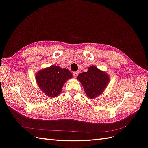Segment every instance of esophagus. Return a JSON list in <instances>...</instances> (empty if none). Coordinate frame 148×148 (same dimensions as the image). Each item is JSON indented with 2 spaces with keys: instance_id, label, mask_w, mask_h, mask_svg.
<instances>
[{
  "instance_id": "34e87169",
  "label": "esophagus",
  "mask_w": 148,
  "mask_h": 148,
  "mask_svg": "<svg viewBox=\"0 0 148 148\" xmlns=\"http://www.w3.org/2000/svg\"><path fill=\"white\" fill-rule=\"evenodd\" d=\"M78 72H74L73 73V77L75 78H77V77H78Z\"/></svg>"
}]
</instances>
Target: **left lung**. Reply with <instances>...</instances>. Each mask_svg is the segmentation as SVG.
<instances>
[{
  "instance_id": "8db88e82",
  "label": "left lung",
  "mask_w": 148,
  "mask_h": 148,
  "mask_svg": "<svg viewBox=\"0 0 148 148\" xmlns=\"http://www.w3.org/2000/svg\"><path fill=\"white\" fill-rule=\"evenodd\" d=\"M77 79L82 83L87 96L90 99H95L104 92L109 84L110 77L105 71L91 65L86 72L80 73Z\"/></svg>"
}]
</instances>
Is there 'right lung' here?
<instances>
[{"instance_id": "obj_1", "label": "right lung", "mask_w": 148, "mask_h": 148, "mask_svg": "<svg viewBox=\"0 0 148 148\" xmlns=\"http://www.w3.org/2000/svg\"><path fill=\"white\" fill-rule=\"evenodd\" d=\"M72 77L68 69L51 65L38 71L35 78L39 88L46 96L55 97L60 95L65 83Z\"/></svg>"}]
</instances>
